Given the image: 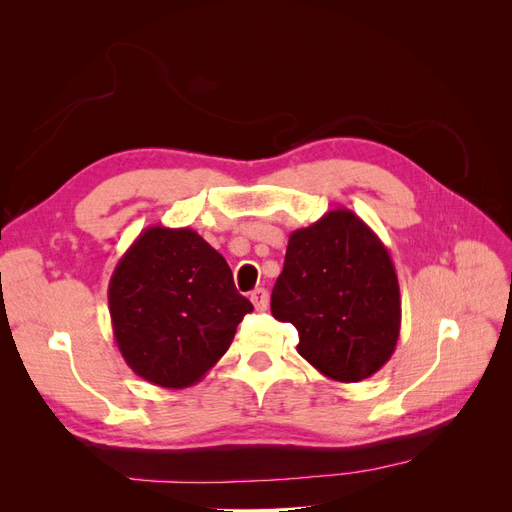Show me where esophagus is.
<instances>
[{
  "instance_id": "1",
  "label": "esophagus",
  "mask_w": 512,
  "mask_h": 512,
  "mask_svg": "<svg viewBox=\"0 0 512 512\" xmlns=\"http://www.w3.org/2000/svg\"><path fill=\"white\" fill-rule=\"evenodd\" d=\"M250 301L254 303L256 312H265L267 305H269V297H267V290L265 288H256L254 292H250Z\"/></svg>"
}]
</instances>
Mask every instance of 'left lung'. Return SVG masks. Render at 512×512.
Listing matches in <instances>:
<instances>
[{"label":"left lung","mask_w":512,"mask_h":512,"mask_svg":"<svg viewBox=\"0 0 512 512\" xmlns=\"http://www.w3.org/2000/svg\"><path fill=\"white\" fill-rule=\"evenodd\" d=\"M271 314L299 331V354L335 382L369 378L391 359L401 299L389 250L359 215L333 209L294 230Z\"/></svg>","instance_id":"8db88e82"}]
</instances>
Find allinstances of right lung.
<instances>
[{
	"instance_id": "right-lung-1",
	"label": "right lung",
	"mask_w": 512,
	"mask_h": 512,
	"mask_svg": "<svg viewBox=\"0 0 512 512\" xmlns=\"http://www.w3.org/2000/svg\"><path fill=\"white\" fill-rule=\"evenodd\" d=\"M252 309L237 292L224 256L192 228H145L108 284V312L123 361L162 389L203 380Z\"/></svg>"
}]
</instances>
